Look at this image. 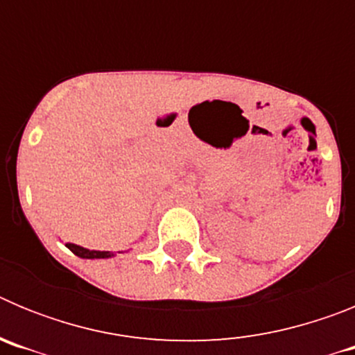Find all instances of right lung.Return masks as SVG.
I'll list each match as a JSON object with an SVG mask.
<instances>
[{
    "label": "right lung",
    "mask_w": 355,
    "mask_h": 355,
    "mask_svg": "<svg viewBox=\"0 0 355 355\" xmlns=\"http://www.w3.org/2000/svg\"><path fill=\"white\" fill-rule=\"evenodd\" d=\"M69 250L72 254H76L78 258H83V259H108V258H114L115 252L112 250H90V249H85V247L76 245V243H65Z\"/></svg>",
    "instance_id": "right-lung-1"
}]
</instances>
